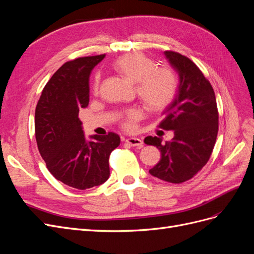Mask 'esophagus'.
<instances>
[{"label":"esophagus","mask_w":254,"mask_h":254,"mask_svg":"<svg viewBox=\"0 0 254 254\" xmlns=\"http://www.w3.org/2000/svg\"><path fill=\"white\" fill-rule=\"evenodd\" d=\"M126 143H128L129 145L133 146V147H142L143 146V141L137 139V137H129V139H126Z\"/></svg>","instance_id":"1"}]
</instances>
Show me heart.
I'll return each mask as SVG.
<instances>
[{
	"label": "heart",
	"instance_id": "heart-1",
	"mask_svg": "<svg viewBox=\"0 0 254 254\" xmlns=\"http://www.w3.org/2000/svg\"><path fill=\"white\" fill-rule=\"evenodd\" d=\"M114 67L128 80L136 83V92L148 109L160 112L166 109L174 101L177 91V79L171 68L158 67L142 53H130L120 57ZM94 91L99 88V76L94 80ZM142 118L140 109L128 110L123 120L127 130L134 127V123Z\"/></svg>",
	"mask_w": 254,
	"mask_h": 254
}]
</instances>
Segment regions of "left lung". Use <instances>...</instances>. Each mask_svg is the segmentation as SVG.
<instances>
[{
  "mask_svg": "<svg viewBox=\"0 0 254 254\" xmlns=\"http://www.w3.org/2000/svg\"><path fill=\"white\" fill-rule=\"evenodd\" d=\"M164 56L178 73L179 84L159 127L173 130L174 137L163 143L161 137L149 135L144 142L161 151L160 161L149 174L181 183L194 177L209 161L218 132V111L211 83L193 61L172 51L164 52Z\"/></svg>",
  "mask_w": 254,
  "mask_h": 254,
  "instance_id": "1",
  "label": "left lung"
}]
</instances>
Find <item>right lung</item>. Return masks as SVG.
I'll use <instances>...</instances> for the list:
<instances>
[{
  "mask_svg": "<svg viewBox=\"0 0 254 254\" xmlns=\"http://www.w3.org/2000/svg\"><path fill=\"white\" fill-rule=\"evenodd\" d=\"M106 55L67 61L45 84L35 112L36 141L48 170L66 186L87 190L109 178V156L121 143L119 134L86 139L79 109L89 105V78Z\"/></svg>",
  "mask_w": 254,
  "mask_h": 254,
  "instance_id": "right-lung-1",
  "label": "right lung"
}]
</instances>
